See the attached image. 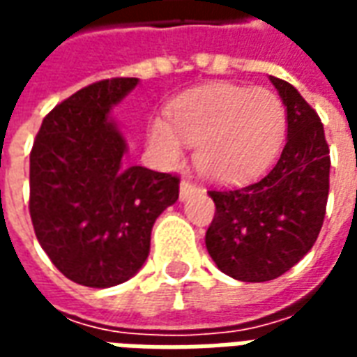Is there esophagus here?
Wrapping results in <instances>:
<instances>
[{"label":"esophagus","mask_w":357,"mask_h":357,"mask_svg":"<svg viewBox=\"0 0 357 357\" xmlns=\"http://www.w3.org/2000/svg\"><path fill=\"white\" fill-rule=\"evenodd\" d=\"M195 191H197V185H195L193 181L183 179V181H181V185H179V199H181V201H185L187 197H191Z\"/></svg>","instance_id":"obj_1"}]
</instances>
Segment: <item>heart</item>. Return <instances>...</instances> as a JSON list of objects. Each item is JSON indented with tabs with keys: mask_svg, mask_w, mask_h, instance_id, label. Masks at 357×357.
Listing matches in <instances>:
<instances>
[{
	"mask_svg": "<svg viewBox=\"0 0 357 357\" xmlns=\"http://www.w3.org/2000/svg\"><path fill=\"white\" fill-rule=\"evenodd\" d=\"M287 112L268 89L210 86L183 95L172 105L170 122L155 118L149 145L166 162H178L183 143L197 147L202 174L222 181L262 172L283 141Z\"/></svg>",
	"mask_w": 357,
	"mask_h": 357,
	"instance_id": "heart-1",
	"label": "heart"
}]
</instances>
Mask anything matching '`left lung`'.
Listing matches in <instances>:
<instances>
[{
    "label": "left lung",
    "instance_id": "left-lung-1",
    "mask_svg": "<svg viewBox=\"0 0 357 357\" xmlns=\"http://www.w3.org/2000/svg\"><path fill=\"white\" fill-rule=\"evenodd\" d=\"M287 107V143L271 170L245 185L212 189L206 248L225 275L264 283L300 262L321 231L329 197L323 124L289 82L269 76Z\"/></svg>",
    "mask_w": 357,
    "mask_h": 357
}]
</instances>
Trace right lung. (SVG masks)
<instances>
[{"label":"right lung","mask_w":357,"mask_h":357,"mask_svg":"<svg viewBox=\"0 0 357 357\" xmlns=\"http://www.w3.org/2000/svg\"><path fill=\"white\" fill-rule=\"evenodd\" d=\"M110 78L82 88L43 118L30 153V218L55 268L107 289L141 269L156 218L179 197L174 174L124 166L110 109L137 86Z\"/></svg>","instance_id":"1"}]
</instances>
